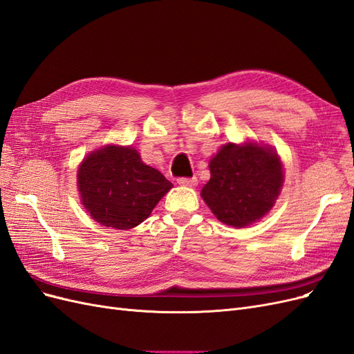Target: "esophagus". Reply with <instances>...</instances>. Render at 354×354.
Instances as JSON below:
<instances>
[{"mask_svg": "<svg viewBox=\"0 0 354 354\" xmlns=\"http://www.w3.org/2000/svg\"><path fill=\"white\" fill-rule=\"evenodd\" d=\"M177 183L181 186L192 187V186H196L198 180H196V177H180V178H177Z\"/></svg>", "mask_w": 354, "mask_h": 354, "instance_id": "obj_1", "label": "esophagus"}]
</instances>
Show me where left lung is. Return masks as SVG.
<instances>
[{
	"instance_id": "8db88e82",
	"label": "left lung",
	"mask_w": 354,
	"mask_h": 354,
	"mask_svg": "<svg viewBox=\"0 0 354 354\" xmlns=\"http://www.w3.org/2000/svg\"><path fill=\"white\" fill-rule=\"evenodd\" d=\"M211 178L201 196L221 223L245 227L272 209L283 167L276 151L259 143L224 145L209 160Z\"/></svg>"
}]
</instances>
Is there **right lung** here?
<instances>
[{"instance_id":"right-lung-1","label":"right lung","mask_w":354,"mask_h":354,"mask_svg":"<svg viewBox=\"0 0 354 354\" xmlns=\"http://www.w3.org/2000/svg\"><path fill=\"white\" fill-rule=\"evenodd\" d=\"M173 187L158 169L143 164L131 146H104L78 168V190L93 220L113 229L143 223Z\"/></svg>"}]
</instances>
